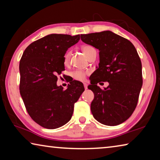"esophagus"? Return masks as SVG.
<instances>
[{"label":"esophagus","instance_id":"esophagus-1","mask_svg":"<svg viewBox=\"0 0 160 160\" xmlns=\"http://www.w3.org/2000/svg\"><path fill=\"white\" fill-rule=\"evenodd\" d=\"M84 87H85V90H87V89H88V84L86 82H84Z\"/></svg>","mask_w":160,"mask_h":160}]
</instances>
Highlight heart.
<instances>
[{"label": "heart", "instance_id": "heart-1", "mask_svg": "<svg viewBox=\"0 0 160 160\" xmlns=\"http://www.w3.org/2000/svg\"><path fill=\"white\" fill-rule=\"evenodd\" d=\"M82 50L83 51V53H85V55L88 58V56H90V54L92 52V51H95V49L91 46L89 45H85L82 47ZM70 51H68V52L65 54L64 56V58H63V61L65 64H67L69 62L70 60ZM88 72L85 71H83V70H76L72 73V76L75 80H85V76Z\"/></svg>", "mask_w": 160, "mask_h": 160}]
</instances>
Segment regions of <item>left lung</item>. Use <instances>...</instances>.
Segmentation results:
<instances>
[{
  "label": "left lung",
  "mask_w": 160,
  "mask_h": 160,
  "mask_svg": "<svg viewBox=\"0 0 160 160\" xmlns=\"http://www.w3.org/2000/svg\"><path fill=\"white\" fill-rule=\"evenodd\" d=\"M81 40L99 49V67L88 88L94 92L91 112L97 121L117 126L134 112L142 85V63L133 44L111 31L81 34ZM108 81L102 90L96 85Z\"/></svg>",
  "instance_id": "obj_1"
}]
</instances>
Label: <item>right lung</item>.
<instances>
[{
  "instance_id": "add662e5",
  "label": "right lung",
  "mask_w": 160,
  "mask_h": 160,
  "mask_svg": "<svg viewBox=\"0 0 160 160\" xmlns=\"http://www.w3.org/2000/svg\"><path fill=\"white\" fill-rule=\"evenodd\" d=\"M79 40L80 34H48L29 44L20 59L21 97L31 118L45 128H58L68 122L74 104L85 90L77 80L66 90L56 84V75L65 70V54Z\"/></svg>"
}]
</instances>
